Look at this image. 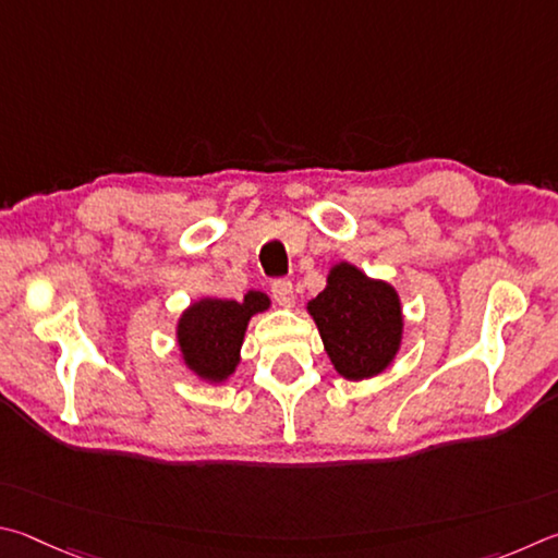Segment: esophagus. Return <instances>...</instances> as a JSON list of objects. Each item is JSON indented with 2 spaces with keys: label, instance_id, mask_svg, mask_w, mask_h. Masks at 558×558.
Here are the masks:
<instances>
[{
  "label": "esophagus",
  "instance_id": "1",
  "mask_svg": "<svg viewBox=\"0 0 558 558\" xmlns=\"http://www.w3.org/2000/svg\"><path fill=\"white\" fill-rule=\"evenodd\" d=\"M271 296L279 306H294V284L289 279H277L271 284Z\"/></svg>",
  "mask_w": 558,
  "mask_h": 558
}]
</instances>
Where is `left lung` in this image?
Wrapping results in <instances>:
<instances>
[{"instance_id": "8db88e82", "label": "left lung", "mask_w": 558, "mask_h": 558, "mask_svg": "<svg viewBox=\"0 0 558 558\" xmlns=\"http://www.w3.org/2000/svg\"><path fill=\"white\" fill-rule=\"evenodd\" d=\"M336 373L360 383L383 375L404 340L399 291L350 262L328 269L326 289L306 304Z\"/></svg>"}]
</instances>
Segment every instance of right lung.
<instances>
[{
    "label": "right lung",
    "instance_id": "obj_1",
    "mask_svg": "<svg viewBox=\"0 0 558 558\" xmlns=\"http://www.w3.org/2000/svg\"><path fill=\"white\" fill-rule=\"evenodd\" d=\"M271 299L247 291L242 301L201 296L175 320V345L189 373L205 385H225L240 365V350L250 320L264 314Z\"/></svg>",
    "mask_w": 558,
    "mask_h": 558
}]
</instances>
